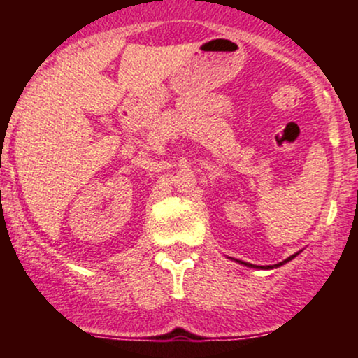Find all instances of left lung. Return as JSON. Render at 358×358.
<instances>
[{"mask_svg": "<svg viewBox=\"0 0 358 358\" xmlns=\"http://www.w3.org/2000/svg\"><path fill=\"white\" fill-rule=\"evenodd\" d=\"M293 257H296V254H293V256H289L286 259V261H282V262H279V264H274V268H279V266H282L285 264V262H287V261H291V259ZM241 264H245V266H250V268H257V266H252V264H249V262H242V261H239ZM262 269H273V266H268V268H262Z\"/></svg>", "mask_w": 358, "mask_h": 358, "instance_id": "1", "label": "left lung"}]
</instances>
